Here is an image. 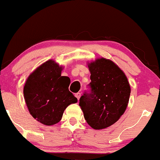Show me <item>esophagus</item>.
<instances>
[{
  "instance_id": "esophagus-1",
  "label": "esophagus",
  "mask_w": 160,
  "mask_h": 160,
  "mask_svg": "<svg viewBox=\"0 0 160 160\" xmlns=\"http://www.w3.org/2000/svg\"><path fill=\"white\" fill-rule=\"evenodd\" d=\"M75 97H77V100H79V99H80V97H81V93H77L75 94Z\"/></svg>"
}]
</instances>
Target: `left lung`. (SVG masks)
Listing matches in <instances>:
<instances>
[{
    "label": "left lung",
    "instance_id": "obj_1",
    "mask_svg": "<svg viewBox=\"0 0 160 160\" xmlns=\"http://www.w3.org/2000/svg\"><path fill=\"white\" fill-rule=\"evenodd\" d=\"M90 91L80 99L87 122L94 129L115 123L124 113L130 96V86L122 70L112 60L97 59L88 63Z\"/></svg>",
    "mask_w": 160,
    "mask_h": 160
}]
</instances>
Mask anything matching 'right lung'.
I'll list each match as a JSON object with an SVG mask.
<instances>
[{
  "mask_svg": "<svg viewBox=\"0 0 160 160\" xmlns=\"http://www.w3.org/2000/svg\"><path fill=\"white\" fill-rule=\"evenodd\" d=\"M62 70L54 60H48L30 74L23 87L30 113L46 126L60 122L65 109L77 102L69 91V77L61 76Z\"/></svg>",
  "mask_w": 160,
  "mask_h": 160,
  "instance_id": "obj_1",
  "label": "right lung"
}]
</instances>
